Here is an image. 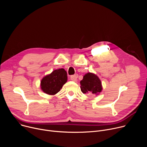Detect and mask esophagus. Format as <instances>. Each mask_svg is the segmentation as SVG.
I'll list each match as a JSON object with an SVG mask.
<instances>
[{"label":"esophagus","mask_w":147,"mask_h":147,"mask_svg":"<svg viewBox=\"0 0 147 147\" xmlns=\"http://www.w3.org/2000/svg\"><path fill=\"white\" fill-rule=\"evenodd\" d=\"M77 77H78L77 74H75V75L71 76H70V79H71V80H72L73 81H77Z\"/></svg>","instance_id":"34e87169"}]
</instances>
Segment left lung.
Masks as SVG:
<instances>
[{"instance_id":"1","label":"left lung","mask_w":147,"mask_h":147,"mask_svg":"<svg viewBox=\"0 0 147 147\" xmlns=\"http://www.w3.org/2000/svg\"><path fill=\"white\" fill-rule=\"evenodd\" d=\"M80 88L83 94H99L102 90V82L99 78L94 73H88L80 81Z\"/></svg>"}]
</instances>
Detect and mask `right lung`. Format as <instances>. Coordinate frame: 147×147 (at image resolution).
<instances>
[{
    "label": "right lung",
    "instance_id": "right-lung-1",
    "mask_svg": "<svg viewBox=\"0 0 147 147\" xmlns=\"http://www.w3.org/2000/svg\"><path fill=\"white\" fill-rule=\"evenodd\" d=\"M67 81V72L64 69L55 70L41 80L40 89L47 94L54 95L60 91Z\"/></svg>",
    "mask_w": 147,
    "mask_h": 147
}]
</instances>
